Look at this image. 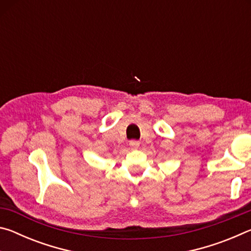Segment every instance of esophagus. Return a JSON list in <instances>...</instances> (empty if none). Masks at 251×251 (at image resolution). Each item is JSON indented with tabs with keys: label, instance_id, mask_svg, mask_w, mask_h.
Instances as JSON below:
<instances>
[{
	"label": "esophagus",
	"instance_id": "1",
	"mask_svg": "<svg viewBox=\"0 0 251 251\" xmlns=\"http://www.w3.org/2000/svg\"><path fill=\"white\" fill-rule=\"evenodd\" d=\"M129 146L131 148H134V150H136V148H138L139 146V142L135 141V139H131V141H129Z\"/></svg>",
	"mask_w": 251,
	"mask_h": 251
}]
</instances>
